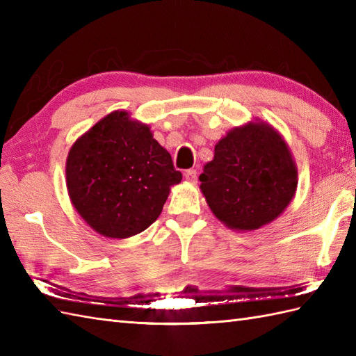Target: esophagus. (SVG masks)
<instances>
[{
    "label": "esophagus",
    "mask_w": 356,
    "mask_h": 356,
    "mask_svg": "<svg viewBox=\"0 0 356 356\" xmlns=\"http://www.w3.org/2000/svg\"><path fill=\"white\" fill-rule=\"evenodd\" d=\"M185 179H186V182H190V184L197 182V170H194V168L186 170L185 171Z\"/></svg>",
    "instance_id": "obj_1"
}]
</instances>
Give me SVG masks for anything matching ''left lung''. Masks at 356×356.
<instances>
[{"instance_id": "8db88e82", "label": "left lung", "mask_w": 356, "mask_h": 356, "mask_svg": "<svg viewBox=\"0 0 356 356\" xmlns=\"http://www.w3.org/2000/svg\"><path fill=\"white\" fill-rule=\"evenodd\" d=\"M291 149L274 127L255 120L228 131L203 166L200 190L228 228L254 231L283 213L298 184Z\"/></svg>"}]
</instances>
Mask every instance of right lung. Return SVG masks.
I'll return each mask as SVG.
<instances>
[{
	"instance_id": "1",
	"label": "right lung",
	"mask_w": 356,
	"mask_h": 356,
	"mask_svg": "<svg viewBox=\"0 0 356 356\" xmlns=\"http://www.w3.org/2000/svg\"><path fill=\"white\" fill-rule=\"evenodd\" d=\"M65 180L74 209L90 228L128 238L157 220L182 172L174 170L148 125L118 110L73 143Z\"/></svg>"
}]
</instances>
